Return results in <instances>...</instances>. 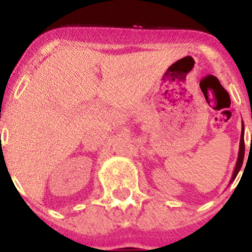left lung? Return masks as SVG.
I'll return each mask as SVG.
<instances>
[{
	"label": "left lung",
	"mask_w": 252,
	"mask_h": 252,
	"mask_svg": "<svg viewBox=\"0 0 252 252\" xmlns=\"http://www.w3.org/2000/svg\"><path fill=\"white\" fill-rule=\"evenodd\" d=\"M244 122H242V131H241V139H240V149H239V157H237V161H236L235 169H233L232 177H231L230 184L232 183L233 180L236 179L237 174H239V171L241 170L242 162H244V157H245V141H244Z\"/></svg>",
	"instance_id": "left-lung-1"
}]
</instances>
